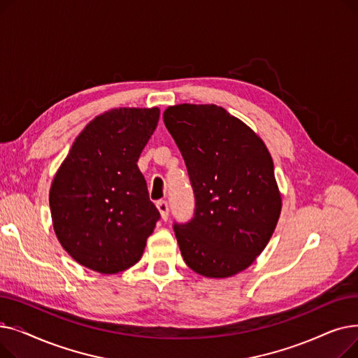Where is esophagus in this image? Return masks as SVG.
I'll return each instance as SVG.
<instances>
[{
	"label": "esophagus",
	"instance_id": "34e87169",
	"mask_svg": "<svg viewBox=\"0 0 358 358\" xmlns=\"http://www.w3.org/2000/svg\"><path fill=\"white\" fill-rule=\"evenodd\" d=\"M157 208H158V210H159V213H161L162 220H166V219H168V210H169L168 203H166L165 200H159V201L157 203Z\"/></svg>",
	"mask_w": 358,
	"mask_h": 358
}]
</instances>
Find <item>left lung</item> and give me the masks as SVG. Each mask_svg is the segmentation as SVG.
<instances>
[{
  "label": "left lung",
  "instance_id": "1",
  "mask_svg": "<svg viewBox=\"0 0 358 358\" xmlns=\"http://www.w3.org/2000/svg\"><path fill=\"white\" fill-rule=\"evenodd\" d=\"M164 123L184 158L194 216L174 223L181 255L197 274L224 278L250 267L268 243L281 196L267 146L215 104H178Z\"/></svg>",
  "mask_w": 358,
  "mask_h": 358
}]
</instances>
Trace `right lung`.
Instances as JSON below:
<instances>
[{"mask_svg":"<svg viewBox=\"0 0 358 358\" xmlns=\"http://www.w3.org/2000/svg\"><path fill=\"white\" fill-rule=\"evenodd\" d=\"M159 108H113L69 149L49 193L53 229L81 266L116 274L141 259L161 215L138 168Z\"/></svg>","mask_w":358,"mask_h":358,"instance_id":"right-lung-1","label":"right lung"}]
</instances>
